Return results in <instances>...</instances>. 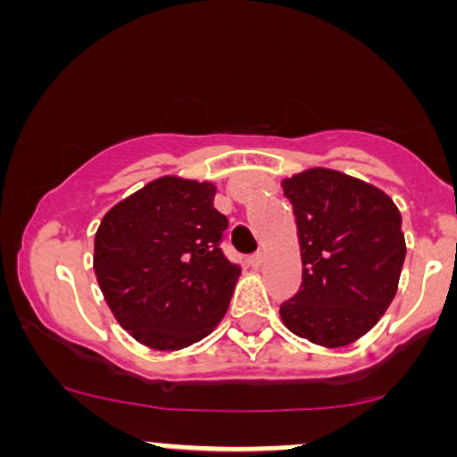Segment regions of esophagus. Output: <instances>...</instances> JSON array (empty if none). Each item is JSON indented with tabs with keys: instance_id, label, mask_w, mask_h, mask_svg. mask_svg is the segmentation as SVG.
Wrapping results in <instances>:
<instances>
[{
	"instance_id": "obj_1",
	"label": "esophagus",
	"mask_w": 457,
	"mask_h": 457,
	"mask_svg": "<svg viewBox=\"0 0 457 457\" xmlns=\"http://www.w3.org/2000/svg\"><path fill=\"white\" fill-rule=\"evenodd\" d=\"M262 264H264V253H262V251H258V253H253V255H249L251 269H260Z\"/></svg>"
}]
</instances>
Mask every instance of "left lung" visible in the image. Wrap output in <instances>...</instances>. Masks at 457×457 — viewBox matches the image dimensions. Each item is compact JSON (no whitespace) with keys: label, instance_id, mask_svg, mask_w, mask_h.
Wrapping results in <instances>:
<instances>
[{"label":"left lung","instance_id":"8db88e82","mask_svg":"<svg viewBox=\"0 0 457 457\" xmlns=\"http://www.w3.org/2000/svg\"><path fill=\"white\" fill-rule=\"evenodd\" d=\"M296 217L303 283L279 309L312 344L363 337L391 305L406 258L402 214L378 187L327 167L281 182Z\"/></svg>","mask_w":457,"mask_h":457}]
</instances>
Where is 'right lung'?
I'll return each mask as SVG.
<instances>
[{"mask_svg": "<svg viewBox=\"0 0 457 457\" xmlns=\"http://www.w3.org/2000/svg\"><path fill=\"white\" fill-rule=\"evenodd\" d=\"M212 182L156 178L103 217L94 272L104 301L139 344L180 350L221 322L240 269L223 255L228 217Z\"/></svg>", "mask_w": 457, "mask_h": 457, "instance_id": "obj_1", "label": "right lung"}]
</instances>
